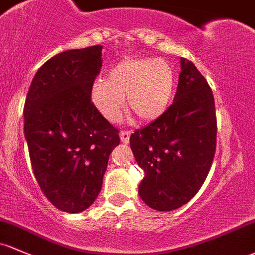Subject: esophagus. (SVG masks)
Masks as SVG:
<instances>
[{
  "mask_svg": "<svg viewBox=\"0 0 255 255\" xmlns=\"http://www.w3.org/2000/svg\"><path fill=\"white\" fill-rule=\"evenodd\" d=\"M130 135H131V132H130V131H122V132L119 133V136H120V139H122V142H123V143L128 144V142H130Z\"/></svg>",
  "mask_w": 255,
  "mask_h": 255,
  "instance_id": "34e87169",
  "label": "esophagus"
}]
</instances>
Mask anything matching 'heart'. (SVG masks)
Segmentation results:
<instances>
[{
	"mask_svg": "<svg viewBox=\"0 0 255 255\" xmlns=\"http://www.w3.org/2000/svg\"><path fill=\"white\" fill-rule=\"evenodd\" d=\"M176 87V75L169 63L157 58H128L97 80L91 89V101L108 122H117L125 108L142 122L159 118L170 106Z\"/></svg>",
	"mask_w": 255,
	"mask_h": 255,
	"instance_id": "b5f03b06",
	"label": "heart"
}]
</instances>
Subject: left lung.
Listing matches in <instances>:
<instances>
[{"mask_svg": "<svg viewBox=\"0 0 255 255\" xmlns=\"http://www.w3.org/2000/svg\"><path fill=\"white\" fill-rule=\"evenodd\" d=\"M176 95L159 118L130 136L144 177L138 194L148 207L170 212L187 203L203 185L214 158V96L204 76L181 58Z\"/></svg>", "mask_w": 255, "mask_h": 255, "instance_id": "left-lung-1", "label": "left lung"}]
</instances>
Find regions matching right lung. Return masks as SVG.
Instances as JSON below:
<instances>
[{
	"label": "right lung",
	"mask_w": 255,
	"mask_h": 255,
	"mask_svg": "<svg viewBox=\"0 0 255 255\" xmlns=\"http://www.w3.org/2000/svg\"><path fill=\"white\" fill-rule=\"evenodd\" d=\"M102 46L68 50L37 70L24 105V135L41 191L62 212H84L97 198L109 155L120 142L91 102Z\"/></svg>",
	"instance_id": "add662e5"
}]
</instances>
